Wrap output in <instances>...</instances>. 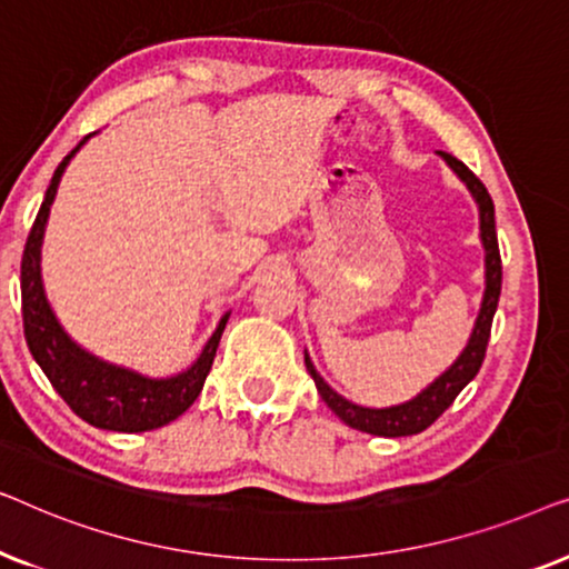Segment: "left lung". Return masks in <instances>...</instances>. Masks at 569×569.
I'll return each instance as SVG.
<instances>
[{
    "mask_svg": "<svg viewBox=\"0 0 569 569\" xmlns=\"http://www.w3.org/2000/svg\"><path fill=\"white\" fill-rule=\"evenodd\" d=\"M438 154L466 183V189L471 191V197L479 207V238H481V246H485V298H481V308H479L477 323H473L469 345H466L463 352L456 357V362L450 365L442 376L435 378L425 391H419L415 399L396 403V407H386V409L360 407V403H352L349 399H345V396H339L321 376H318L316 365L310 362V357L306 352V368L310 372V378L316 380L318 393H321V399L329 403L333 415H337L345 425L355 427V430L368 432V435H380V438H407V435H417L427 430V427H430L435 419H438L442 411L456 401V396L461 393L473 378H477L481 362H485L497 302H500L502 261H500V248H497L492 197H489L485 183H481L461 160H456L453 154L448 152H438Z\"/></svg>",
    "mask_w": 569,
    "mask_h": 569,
    "instance_id": "8db88e82",
    "label": "left lung"
}]
</instances>
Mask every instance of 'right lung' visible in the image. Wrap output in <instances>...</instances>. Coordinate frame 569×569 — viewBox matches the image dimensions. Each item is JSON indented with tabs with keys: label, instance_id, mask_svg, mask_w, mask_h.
Returning a JSON list of instances; mask_svg holds the SVG:
<instances>
[{
	"label": "right lung",
	"instance_id": "right-lung-1",
	"mask_svg": "<svg viewBox=\"0 0 569 569\" xmlns=\"http://www.w3.org/2000/svg\"><path fill=\"white\" fill-rule=\"evenodd\" d=\"M90 137H84L59 162L57 173H53L49 189H46V199L38 209L33 228H30L20 263L22 329H26L28 349L38 368L46 372V378L51 380V386L57 388V393L69 403V409L77 417L92 427H100V430L113 432L158 430V427L181 417L197 401L209 370H212L217 347H220V337L230 313L220 318L197 362L170 378H147L137 370L100 360V357L88 352L69 337L49 306V298H46L41 279V246L61 176H64L69 160L80 152V147Z\"/></svg>",
	"mask_w": 569,
	"mask_h": 569
}]
</instances>
